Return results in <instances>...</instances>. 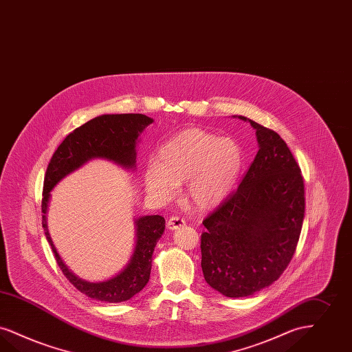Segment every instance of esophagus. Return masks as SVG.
I'll list each match as a JSON object with an SVG mask.
<instances>
[{"label":"esophagus","instance_id":"esophagus-1","mask_svg":"<svg viewBox=\"0 0 352 352\" xmlns=\"http://www.w3.org/2000/svg\"><path fill=\"white\" fill-rule=\"evenodd\" d=\"M184 226H186V221L181 219V217H178V216L170 217L169 221H168V228H169L170 230H177V229H179V228H182Z\"/></svg>","mask_w":352,"mask_h":352}]
</instances>
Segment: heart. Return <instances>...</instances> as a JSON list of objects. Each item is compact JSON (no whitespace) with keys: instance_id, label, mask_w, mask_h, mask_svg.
Here are the masks:
<instances>
[{"instance_id":"b5f03b06","label":"heart","mask_w":352,"mask_h":352,"mask_svg":"<svg viewBox=\"0 0 352 352\" xmlns=\"http://www.w3.org/2000/svg\"><path fill=\"white\" fill-rule=\"evenodd\" d=\"M242 165L237 141L188 128L160 146L155 165L144 173V186L155 200L166 201L184 182V197L192 207L213 210L236 187Z\"/></svg>"}]
</instances>
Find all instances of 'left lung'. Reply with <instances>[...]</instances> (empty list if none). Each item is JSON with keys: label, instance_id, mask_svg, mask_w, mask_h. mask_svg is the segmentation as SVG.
Segmentation results:
<instances>
[{"label": "left lung", "instance_id": "1", "mask_svg": "<svg viewBox=\"0 0 352 352\" xmlns=\"http://www.w3.org/2000/svg\"><path fill=\"white\" fill-rule=\"evenodd\" d=\"M239 119L255 129L259 149L237 191L203 221L200 245L204 279L226 297L254 295L280 278L305 212L304 179L285 141Z\"/></svg>", "mask_w": 352, "mask_h": 352}]
</instances>
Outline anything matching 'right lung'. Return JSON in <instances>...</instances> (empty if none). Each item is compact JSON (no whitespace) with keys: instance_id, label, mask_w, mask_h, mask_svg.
<instances>
[{"instance_id":"right-lung-1","label":"right lung","mask_w":352,"mask_h":352,"mask_svg":"<svg viewBox=\"0 0 352 352\" xmlns=\"http://www.w3.org/2000/svg\"><path fill=\"white\" fill-rule=\"evenodd\" d=\"M153 123L142 113H106L76 128L57 148L45 171L43 188V228L55 254L57 265L67 279L84 295L104 301L123 302L138 295L151 278L152 256L158 239L165 232V219L160 214L135 219V248L124 267L113 278L87 281L74 275L57 253L48 232L47 213L51 191L67 175L82 168L91 160H107L128 171L136 170V146L141 133Z\"/></svg>"}]
</instances>
